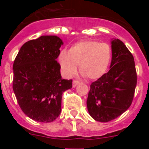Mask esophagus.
<instances>
[{
	"label": "esophagus",
	"mask_w": 149,
	"mask_h": 149,
	"mask_svg": "<svg viewBox=\"0 0 149 149\" xmlns=\"http://www.w3.org/2000/svg\"><path fill=\"white\" fill-rule=\"evenodd\" d=\"M79 84V81H73V83H72V86L73 87H75L77 85H78Z\"/></svg>",
	"instance_id": "1"
}]
</instances>
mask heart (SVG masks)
<instances>
[{
	"mask_svg": "<svg viewBox=\"0 0 149 149\" xmlns=\"http://www.w3.org/2000/svg\"><path fill=\"white\" fill-rule=\"evenodd\" d=\"M110 46L92 40L81 41L72 45L68 52L63 51L59 55V63L63 73L72 77L79 65L84 77L95 80L106 72L111 59Z\"/></svg>",
	"mask_w": 149,
	"mask_h": 149,
	"instance_id": "heart-1",
	"label": "heart"
}]
</instances>
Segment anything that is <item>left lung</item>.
I'll return each mask as SVG.
<instances>
[{"instance_id": "left-lung-1", "label": "left lung", "mask_w": 149, "mask_h": 149, "mask_svg": "<svg viewBox=\"0 0 149 149\" xmlns=\"http://www.w3.org/2000/svg\"><path fill=\"white\" fill-rule=\"evenodd\" d=\"M110 70L90 85L86 105L95 121L107 122L130 107L136 86L135 63L132 54L118 39H112Z\"/></svg>"}]
</instances>
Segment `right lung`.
Returning a JSON list of instances; mask_svg holds the SVG:
<instances>
[{
	"instance_id": "right-lung-1",
	"label": "right lung",
	"mask_w": 149,
	"mask_h": 149,
	"mask_svg": "<svg viewBox=\"0 0 149 149\" xmlns=\"http://www.w3.org/2000/svg\"><path fill=\"white\" fill-rule=\"evenodd\" d=\"M56 36H42L22 46L13 63V89L21 109L33 120L51 122L61 113L62 95L72 87L56 59L63 45Z\"/></svg>"
}]
</instances>
